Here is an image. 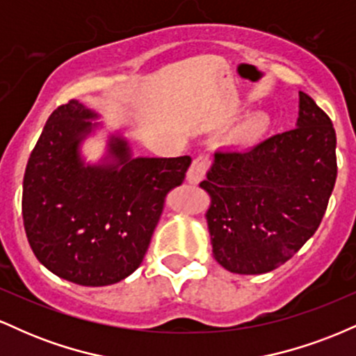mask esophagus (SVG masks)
<instances>
[{"mask_svg":"<svg viewBox=\"0 0 356 356\" xmlns=\"http://www.w3.org/2000/svg\"><path fill=\"white\" fill-rule=\"evenodd\" d=\"M211 165V157L209 154H201L194 159L191 169L187 170V182L191 184H199L206 175V170Z\"/></svg>","mask_w":356,"mask_h":356,"instance_id":"obj_1","label":"esophagus"}]
</instances>
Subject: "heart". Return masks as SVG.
Listing matches in <instances>:
<instances>
[{
	"instance_id": "obj_1",
	"label": "heart",
	"mask_w": 356,
	"mask_h": 356,
	"mask_svg": "<svg viewBox=\"0 0 356 356\" xmlns=\"http://www.w3.org/2000/svg\"><path fill=\"white\" fill-rule=\"evenodd\" d=\"M268 117L264 113H256V115L249 117L243 125L239 127L238 137L243 142H254L266 132L268 129Z\"/></svg>"
}]
</instances>
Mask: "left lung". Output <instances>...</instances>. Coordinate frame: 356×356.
I'll list each match as a JSON object with an SVG mask.
<instances>
[{"instance_id":"left-lung-1","label":"left lung","mask_w":356,"mask_h":356,"mask_svg":"<svg viewBox=\"0 0 356 356\" xmlns=\"http://www.w3.org/2000/svg\"><path fill=\"white\" fill-rule=\"evenodd\" d=\"M337 134L330 117L300 92L296 129L251 149H220L201 187L212 254L236 275L284 264L320 226L337 181Z\"/></svg>"}]
</instances>
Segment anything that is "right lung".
I'll return each instance as SVG.
<instances>
[{"label":"right lung","mask_w":356,"mask_h":356,"mask_svg":"<svg viewBox=\"0 0 356 356\" xmlns=\"http://www.w3.org/2000/svg\"><path fill=\"white\" fill-rule=\"evenodd\" d=\"M79 100L51 113L28 159L23 222L36 259L81 286L118 283L140 266L165 195L181 186L189 155L134 157L110 136L107 155L85 164L80 144L100 124Z\"/></svg>","instance_id":"add662e5"}]
</instances>
